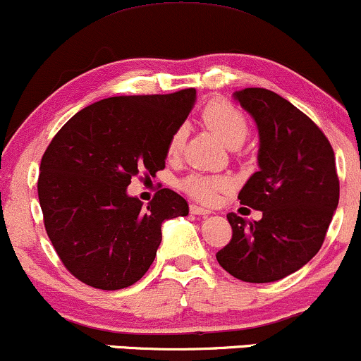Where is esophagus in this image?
Segmentation results:
<instances>
[{"label": "esophagus", "instance_id": "esophagus-1", "mask_svg": "<svg viewBox=\"0 0 361 361\" xmlns=\"http://www.w3.org/2000/svg\"><path fill=\"white\" fill-rule=\"evenodd\" d=\"M189 211H190V213H192V214H197V216H207V214H211L209 209H206V207L197 206V204H190Z\"/></svg>", "mask_w": 361, "mask_h": 361}]
</instances>
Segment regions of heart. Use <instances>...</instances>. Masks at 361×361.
Masks as SVG:
<instances>
[{
  "label": "heart",
  "instance_id": "b5f03b06",
  "mask_svg": "<svg viewBox=\"0 0 361 361\" xmlns=\"http://www.w3.org/2000/svg\"><path fill=\"white\" fill-rule=\"evenodd\" d=\"M202 121L211 131H214L228 147L236 142H243L248 133L247 118L240 109L226 103V101L214 99L202 109ZM185 142V128L179 126L171 135L167 143V155L177 157L182 152ZM230 182L224 177L206 176V173H190L182 180L180 188L189 194L190 197L197 199L201 202H213L218 197V192L226 190Z\"/></svg>",
  "mask_w": 361,
  "mask_h": 361
}]
</instances>
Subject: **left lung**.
I'll return each instance as SVG.
<instances>
[{"label": "left lung", "instance_id": "obj_1", "mask_svg": "<svg viewBox=\"0 0 361 361\" xmlns=\"http://www.w3.org/2000/svg\"><path fill=\"white\" fill-rule=\"evenodd\" d=\"M257 123L258 171L238 194L262 211L260 221L228 214L233 238L216 253L243 282H275L298 272L319 252L340 201L334 152L314 121L262 87L233 94Z\"/></svg>", "mask_w": 361, "mask_h": 361}]
</instances>
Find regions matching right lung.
I'll list each match as a JSON object with an SVG mask.
<instances>
[{
  "label": "right lung",
  "mask_w": 361,
  "mask_h": 361,
  "mask_svg": "<svg viewBox=\"0 0 361 361\" xmlns=\"http://www.w3.org/2000/svg\"><path fill=\"white\" fill-rule=\"evenodd\" d=\"M196 103V89L101 99L75 113L47 147L38 201L47 235L66 269L87 286H133L155 260L162 223L188 216L184 197L160 189L143 206L126 188L155 176L167 143Z\"/></svg>",
  "instance_id": "add662e5"
}]
</instances>
